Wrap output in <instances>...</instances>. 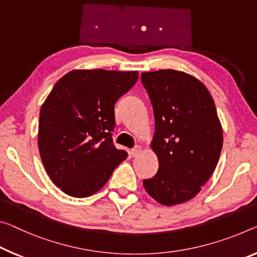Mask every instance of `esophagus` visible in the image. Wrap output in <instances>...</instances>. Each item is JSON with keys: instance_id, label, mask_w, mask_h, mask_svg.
I'll return each mask as SVG.
<instances>
[{"instance_id": "obj_1", "label": "esophagus", "mask_w": 257, "mask_h": 257, "mask_svg": "<svg viewBox=\"0 0 257 257\" xmlns=\"http://www.w3.org/2000/svg\"><path fill=\"white\" fill-rule=\"evenodd\" d=\"M141 151H142L141 146H136V147H134V148L132 149V151H131V155H132L133 157H136V156L139 155V154L141 153Z\"/></svg>"}]
</instances>
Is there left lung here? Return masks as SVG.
I'll use <instances>...</instances> for the list:
<instances>
[{
    "mask_svg": "<svg viewBox=\"0 0 257 257\" xmlns=\"http://www.w3.org/2000/svg\"><path fill=\"white\" fill-rule=\"evenodd\" d=\"M151 98L155 133L151 147L159 171L144 186L163 206L194 197L215 171L223 147V131L215 102L196 78L176 70L141 74Z\"/></svg>",
    "mask_w": 257,
    "mask_h": 257,
    "instance_id": "left-lung-1",
    "label": "left lung"
}]
</instances>
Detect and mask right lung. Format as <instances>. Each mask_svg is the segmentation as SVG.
<instances>
[{
  "label": "right lung",
  "instance_id": "right-lung-1",
  "mask_svg": "<svg viewBox=\"0 0 257 257\" xmlns=\"http://www.w3.org/2000/svg\"><path fill=\"white\" fill-rule=\"evenodd\" d=\"M138 78V71L73 70L55 84L40 110L38 145L47 173L65 194L100 191L127 157L112 142L115 103Z\"/></svg>",
  "mask_w": 257,
  "mask_h": 257
}]
</instances>
